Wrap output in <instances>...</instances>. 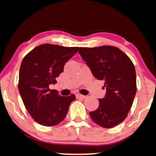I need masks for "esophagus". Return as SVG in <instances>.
<instances>
[{
    "label": "esophagus",
    "instance_id": "esophagus-1",
    "mask_svg": "<svg viewBox=\"0 0 156 156\" xmlns=\"http://www.w3.org/2000/svg\"><path fill=\"white\" fill-rule=\"evenodd\" d=\"M76 97L78 98H86V96L84 95H82V94H76Z\"/></svg>",
    "mask_w": 156,
    "mask_h": 156
}]
</instances>
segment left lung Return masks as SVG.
I'll return each mask as SVG.
<instances>
[{"label": "left lung", "mask_w": 156, "mask_h": 156, "mask_svg": "<svg viewBox=\"0 0 156 156\" xmlns=\"http://www.w3.org/2000/svg\"><path fill=\"white\" fill-rule=\"evenodd\" d=\"M78 52L98 80L104 81L105 97L89 114L93 121L112 128L127 117L137 90L135 68L129 57L113 46L79 47Z\"/></svg>", "instance_id": "left-lung-1"}]
</instances>
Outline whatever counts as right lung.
<instances>
[{"label":"right lung","instance_id":"1","mask_svg":"<svg viewBox=\"0 0 156 156\" xmlns=\"http://www.w3.org/2000/svg\"><path fill=\"white\" fill-rule=\"evenodd\" d=\"M78 47L44 44L37 46L23 58L19 70V90L26 109L39 125L52 127L66 117L76 96H61L49 88L57 83L64 66L77 53Z\"/></svg>","mask_w":156,"mask_h":156}]
</instances>
